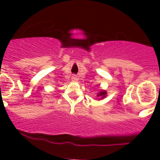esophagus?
<instances>
[{
	"label": "esophagus",
	"mask_w": 160,
	"mask_h": 160,
	"mask_svg": "<svg viewBox=\"0 0 160 160\" xmlns=\"http://www.w3.org/2000/svg\"><path fill=\"white\" fill-rule=\"evenodd\" d=\"M71 80H72V81H77V80H78L77 75H72V77H71Z\"/></svg>",
	"instance_id": "1"
}]
</instances>
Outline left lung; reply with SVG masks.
Listing matches in <instances>:
<instances>
[{"label": "left lung", "mask_w": 160, "mask_h": 160, "mask_svg": "<svg viewBox=\"0 0 160 160\" xmlns=\"http://www.w3.org/2000/svg\"><path fill=\"white\" fill-rule=\"evenodd\" d=\"M106 91L105 90H101L100 93H98L97 96L98 97H101V99H103V98H105V96H106Z\"/></svg>", "instance_id": "left-lung-1"}]
</instances>
